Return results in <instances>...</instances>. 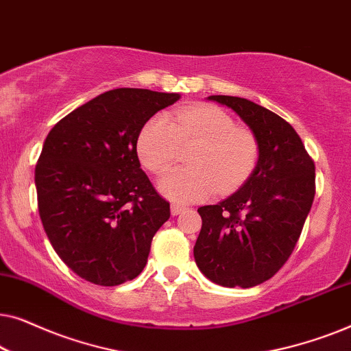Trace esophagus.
I'll list each match as a JSON object with an SVG mask.
<instances>
[{
	"label": "esophagus",
	"instance_id": "34e87169",
	"mask_svg": "<svg viewBox=\"0 0 351 351\" xmlns=\"http://www.w3.org/2000/svg\"><path fill=\"white\" fill-rule=\"evenodd\" d=\"M185 210V208L184 206H180V204H172L171 206V214L172 215H179V214H182Z\"/></svg>",
	"mask_w": 351,
	"mask_h": 351
}]
</instances>
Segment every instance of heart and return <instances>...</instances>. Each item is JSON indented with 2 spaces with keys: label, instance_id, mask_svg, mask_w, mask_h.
Returning a JSON list of instances; mask_svg holds the SVG:
<instances>
[{
  "label": "heart",
  "instance_id": "1",
  "mask_svg": "<svg viewBox=\"0 0 351 351\" xmlns=\"http://www.w3.org/2000/svg\"><path fill=\"white\" fill-rule=\"evenodd\" d=\"M182 147L191 148V169H176L158 189L176 203H195L219 190L228 193L243 184L257 162L258 145L251 131L215 105L201 104L176 110L171 117L145 123L137 138V155L153 174H162L179 160Z\"/></svg>",
  "mask_w": 351,
  "mask_h": 351
}]
</instances>
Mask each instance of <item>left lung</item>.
Masks as SVG:
<instances>
[{
	"instance_id": "left-lung-1",
	"label": "left lung",
	"mask_w": 351,
	"mask_h": 351,
	"mask_svg": "<svg viewBox=\"0 0 351 351\" xmlns=\"http://www.w3.org/2000/svg\"><path fill=\"white\" fill-rule=\"evenodd\" d=\"M232 108L258 145L257 165L238 191L198 209L193 247L201 273L225 287L270 280L294 251L315 198V162L299 134L276 113L247 99L209 95Z\"/></svg>"
}]
</instances>
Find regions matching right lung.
<instances>
[{
    "mask_svg": "<svg viewBox=\"0 0 351 351\" xmlns=\"http://www.w3.org/2000/svg\"><path fill=\"white\" fill-rule=\"evenodd\" d=\"M176 93L119 88L62 118L35 167L38 210L49 241L83 280L118 286L141 275L169 219L137 156V138Z\"/></svg>",
    "mask_w": 351,
    "mask_h": 351,
    "instance_id": "right-lung-1",
    "label": "right lung"
}]
</instances>
